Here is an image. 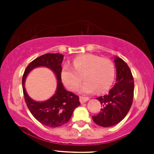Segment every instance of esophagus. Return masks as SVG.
Returning <instances> with one entry per match:
<instances>
[{
    "instance_id": "esophagus-1",
    "label": "esophagus",
    "mask_w": 154,
    "mask_h": 154,
    "mask_svg": "<svg viewBox=\"0 0 154 154\" xmlns=\"http://www.w3.org/2000/svg\"><path fill=\"white\" fill-rule=\"evenodd\" d=\"M88 100H89V98L88 97H82V96H80L79 97V101L81 103H85V102H87Z\"/></svg>"
}]
</instances>
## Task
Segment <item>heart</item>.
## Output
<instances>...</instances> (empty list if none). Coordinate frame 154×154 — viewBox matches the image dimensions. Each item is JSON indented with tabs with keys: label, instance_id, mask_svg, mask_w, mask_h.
Listing matches in <instances>:
<instances>
[{
	"label": "heart",
	"instance_id": "obj_1",
	"mask_svg": "<svg viewBox=\"0 0 154 154\" xmlns=\"http://www.w3.org/2000/svg\"><path fill=\"white\" fill-rule=\"evenodd\" d=\"M72 65L74 69L66 64L61 71L62 82L69 90H75L79 86L83 74L86 82L79 89L82 93H92L96 89L98 92H104L113 82L115 67L109 58L85 54L75 57Z\"/></svg>",
	"mask_w": 154,
	"mask_h": 154
}]
</instances>
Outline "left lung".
<instances>
[{
    "instance_id": "obj_1",
    "label": "left lung",
    "mask_w": 154,
    "mask_h": 154,
    "mask_svg": "<svg viewBox=\"0 0 154 154\" xmlns=\"http://www.w3.org/2000/svg\"><path fill=\"white\" fill-rule=\"evenodd\" d=\"M116 83L108 94L98 97L101 111L92 116L94 123L103 127H109L119 123L128 113L133 103L134 81L130 69L120 58L116 57Z\"/></svg>"
}]
</instances>
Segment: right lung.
I'll list each match as a JSON object with an SVG mask.
<instances>
[{
	"label": "right lung",
	"instance_id": "obj_1",
	"mask_svg": "<svg viewBox=\"0 0 154 154\" xmlns=\"http://www.w3.org/2000/svg\"><path fill=\"white\" fill-rule=\"evenodd\" d=\"M63 58L64 55L59 53L45 54L30 62L22 77L23 93L28 109L37 120L49 127H58L68 123L75 109L80 105L79 96L72 92L65 90L61 82ZM40 66L47 67L52 70L58 80L57 89L54 96L44 102H37L31 99L24 88V81L28 73Z\"/></svg>",
	"mask_w": 154,
	"mask_h": 154
}]
</instances>
